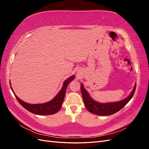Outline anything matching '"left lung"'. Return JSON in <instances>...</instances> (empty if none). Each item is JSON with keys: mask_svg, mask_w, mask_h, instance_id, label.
Instances as JSON below:
<instances>
[{"mask_svg": "<svg viewBox=\"0 0 149 149\" xmlns=\"http://www.w3.org/2000/svg\"><path fill=\"white\" fill-rule=\"evenodd\" d=\"M136 88V83L135 84L134 89L130 95L123 100L116 102L102 103L93 100L89 95L87 90L84 88L83 84H81V91L83 100L86 108L90 112L98 116H109L120 111L132 98Z\"/></svg>", "mask_w": 149, "mask_h": 149, "instance_id": "obj_1", "label": "left lung"}]
</instances>
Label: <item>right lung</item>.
Returning a JSON list of instances; mask_svg holds the SVG:
<instances>
[{
	"mask_svg": "<svg viewBox=\"0 0 149 149\" xmlns=\"http://www.w3.org/2000/svg\"><path fill=\"white\" fill-rule=\"evenodd\" d=\"M74 79V75L71 76L67 79H66L63 83V84L62 88L61 89L59 93L57 94V95L54 97L52 100L42 104H29L21 100L19 97H18L16 96V94L13 92V89L11 86L10 82V85L12 91L13 93V94H14L17 101L19 102V103L25 108V109L35 114L42 116L52 115L56 113V112L59 111V110L61 109L63 102L64 98L65 96L66 90L68 85Z\"/></svg>",
	"mask_w": 149,
	"mask_h": 149,
	"instance_id": "add662e5",
	"label": "right lung"
}]
</instances>
